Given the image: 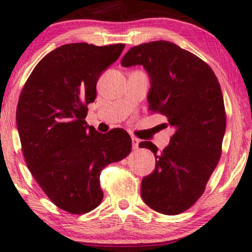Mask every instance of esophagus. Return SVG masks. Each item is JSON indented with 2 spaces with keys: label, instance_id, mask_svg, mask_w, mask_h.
<instances>
[{
  "label": "esophagus",
  "instance_id": "esophagus-1",
  "mask_svg": "<svg viewBox=\"0 0 252 252\" xmlns=\"http://www.w3.org/2000/svg\"><path fill=\"white\" fill-rule=\"evenodd\" d=\"M138 144H140V140H138V138H136V137H132V145H133L134 150H137Z\"/></svg>",
  "mask_w": 252,
  "mask_h": 252
}]
</instances>
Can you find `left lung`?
<instances>
[{
  "label": "left lung",
  "instance_id": "obj_1",
  "mask_svg": "<svg viewBox=\"0 0 252 252\" xmlns=\"http://www.w3.org/2000/svg\"><path fill=\"white\" fill-rule=\"evenodd\" d=\"M137 64L150 78L149 110L165 115L175 128L161 152L152 142L138 144L156 158L155 170L142 180L141 195L151 209L178 215L202 195L220 158L226 129L223 93L205 61L171 42L133 46L122 65Z\"/></svg>",
  "mask_w": 252,
  "mask_h": 252
}]
</instances>
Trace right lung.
Here are the masks:
<instances>
[{
  "label": "right lung",
  "mask_w": 252,
  "mask_h": 252,
  "mask_svg": "<svg viewBox=\"0 0 252 252\" xmlns=\"http://www.w3.org/2000/svg\"><path fill=\"white\" fill-rule=\"evenodd\" d=\"M125 44L71 43L57 47L32 71L17 107V127L28 169L57 207L86 214L103 199L101 170L132 149L122 128L102 134L87 125V104L102 72Z\"/></svg>",
  "instance_id": "obj_1"
}]
</instances>
